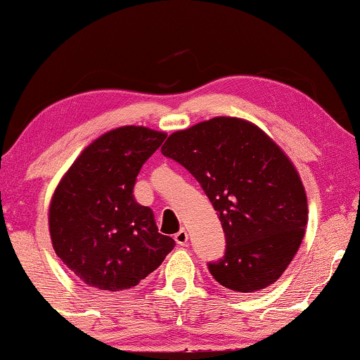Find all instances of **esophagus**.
<instances>
[{"instance_id":"1","label":"esophagus","mask_w":360,"mask_h":360,"mask_svg":"<svg viewBox=\"0 0 360 360\" xmlns=\"http://www.w3.org/2000/svg\"><path fill=\"white\" fill-rule=\"evenodd\" d=\"M175 241H176V245L185 246L186 243H188V233H186L185 230H180V231L175 235Z\"/></svg>"}]
</instances>
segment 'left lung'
I'll list each match as a JSON object with an SVG mask.
<instances>
[{
  "instance_id": "8db88e82",
  "label": "left lung",
  "mask_w": 360,
  "mask_h": 360,
  "mask_svg": "<svg viewBox=\"0 0 360 360\" xmlns=\"http://www.w3.org/2000/svg\"><path fill=\"white\" fill-rule=\"evenodd\" d=\"M162 153L195 176L220 218L226 250L208 263L212 276L238 292L276 281L307 223L304 186L281 148L248 120L214 117L172 134Z\"/></svg>"
}]
</instances>
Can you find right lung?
Listing matches in <instances>:
<instances>
[{
    "label": "right lung",
    "mask_w": 360,
    "mask_h": 360,
    "mask_svg": "<svg viewBox=\"0 0 360 360\" xmlns=\"http://www.w3.org/2000/svg\"><path fill=\"white\" fill-rule=\"evenodd\" d=\"M165 137L135 125L110 130L84 148L56 188L49 207L54 251L87 286H137L174 250L152 210L134 198L140 169Z\"/></svg>",
    "instance_id": "add662e5"
}]
</instances>
